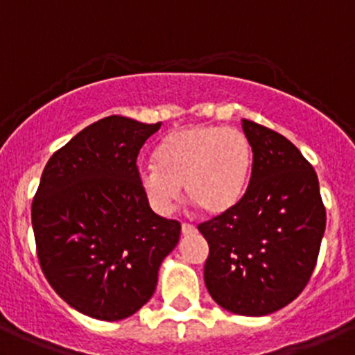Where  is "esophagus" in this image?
<instances>
[{
	"instance_id": "obj_1",
	"label": "esophagus",
	"mask_w": 355,
	"mask_h": 355,
	"mask_svg": "<svg viewBox=\"0 0 355 355\" xmlns=\"http://www.w3.org/2000/svg\"><path fill=\"white\" fill-rule=\"evenodd\" d=\"M194 233H196V227L185 223L182 224V234H184V236H189V234H194Z\"/></svg>"
}]
</instances>
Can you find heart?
<instances>
[{
	"label": "heart",
	"mask_w": 355,
	"mask_h": 355,
	"mask_svg": "<svg viewBox=\"0 0 355 355\" xmlns=\"http://www.w3.org/2000/svg\"><path fill=\"white\" fill-rule=\"evenodd\" d=\"M252 170V145L236 128L196 124L170 132L155 164L140 170V185L157 214H171L185 198L203 214L220 215L241 200Z\"/></svg>",
	"instance_id": "obj_1"
}]
</instances>
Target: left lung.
Wrapping results in <instances>:
<instances>
[{"label":"left lung","mask_w":355,"mask_h":355,"mask_svg":"<svg viewBox=\"0 0 355 355\" xmlns=\"http://www.w3.org/2000/svg\"><path fill=\"white\" fill-rule=\"evenodd\" d=\"M252 175L231 210L198 226L210 254L205 286L218 306L261 317L296 300L315 268L326 208L312 164L286 137L243 119Z\"/></svg>","instance_id":"left-lung-1"}]
</instances>
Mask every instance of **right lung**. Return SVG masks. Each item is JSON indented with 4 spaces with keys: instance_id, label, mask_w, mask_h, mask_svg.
I'll return each instance as SVG.
<instances>
[{
    "instance_id": "add662e5",
    "label": "right lung",
    "mask_w": 355,
    "mask_h": 355,
    "mask_svg": "<svg viewBox=\"0 0 355 355\" xmlns=\"http://www.w3.org/2000/svg\"><path fill=\"white\" fill-rule=\"evenodd\" d=\"M161 128L110 115L49 159L33 200L36 254L52 289L75 310L122 320L154 294L180 223L154 214L137 157Z\"/></svg>"
}]
</instances>
